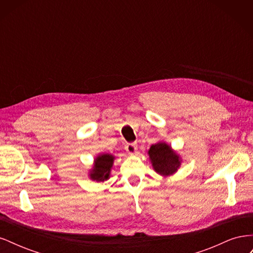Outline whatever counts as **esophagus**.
Listing matches in <instances>:
<instances>
[{"label":"esophagus","instance_id":"34e87169","mask_svg":"<svg viewBox=\"0 0 253 253\" xmlns=\"http://www.w3.org/2000/svg\"><path fill=\"white\" fill-rule=\"evenodd\" d=\"M137 148H138V145H137V143H127L126 145V152L128 153V154H135L136 151H137Z\"/></svg>","mask_w":253,"mask_h":253}]
</instances>
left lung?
<instances>
[{
	"label": "left lung",
	"mask_w": 253,
	"mask_h": 253,
	"mask_svg": "<svg viewBox=\"0 0 253 253\" xmlns=\"http://www.w3.org/2000/svg\"><path fill=\"white\" fill-rule=\"evenodd\" d=\"M153 170L163 177L174 175L181 166L182 159L170 144L165 141H158L152 144L148 151Z\"/></svg>",
	"instance_id": "1"
}]
</instances>
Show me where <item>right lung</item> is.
Segmentation results:
<instances>
[{"mask_svg":"<svg viewBox=\"0 0 253 253\" xmlns=\"http://www.w3.org/2000/svg\"><path fill=\"white\" fill-rule=\"evenodd\" d=\"M115 156L109 153H100L94 158V163L88 170V177L90 180L97 182L106 181L111 177L112 168Z\"/></svg>","mask_w":253,"mask_h":253,"instance_id":"right-lung-1","label":"right lung"}]
</instances>
